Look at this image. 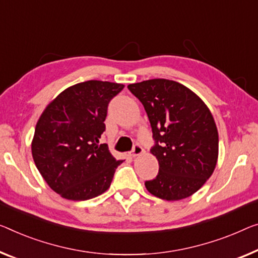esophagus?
I'll return each mask as SVG.
<instances>
[{
    "label": "esophagus",
    "mask_w": 258,
    "mask_h": 258,
    "mask_svg": "<svg viewBox=\"0 0 258 258\" xmlns=\"http://www.w3.org/2000/svg\"><path fill=\"white\" fill-rule=\"evenodd\" d=\"M142 153H144V148H142L140 145H136V146H134V147H133V151L131 152V156H132V157H137V156L141 155Z\"/></svg>",
    "instance_id": "34e87169"
}]
</instances>
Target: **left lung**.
I'll return each mask as SVG.
<instances>
[{
  "mask_svg": "<svg viewBox=\"0 0 258 258\" xmlns=\"http://www.w3.org/2000/svg\"><path fill=\"white\" fill-rule=\"evenodd\" d=\"M127 88L144 105L156 141L151 153L159 162V174L145 183L146 189L168 202L190 197L218 162V128L210 109L176 81L153 79Z\"/></svg>",
  "mask_w": 258,
  "mask_h": 258,
  "instance_id": "obj_1",
  "label": "left lung"
}]
</instances>
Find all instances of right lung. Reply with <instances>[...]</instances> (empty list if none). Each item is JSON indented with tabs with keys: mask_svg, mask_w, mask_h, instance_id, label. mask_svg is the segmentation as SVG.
Listing matches in <instances>:
<instances>
[{
	"mask_svg": "<svg viewBox=\"0 0 258 258\" xmlns=\"http://www.w3.org/2000/svg\"><path fill=\"white\" fill-rule=\"evenodd\" d=\"M125 86L90 80L68 87L48 103L38 119L31 152L51 189L68 201H87L109 189L116 160L106 144L107 104Z\"/></svg>",
	"mask_w": 258,
	"mask_h": 258,
	"instance_id": "right-lung-1",
	"label": "right lung"
}]
</instances>
